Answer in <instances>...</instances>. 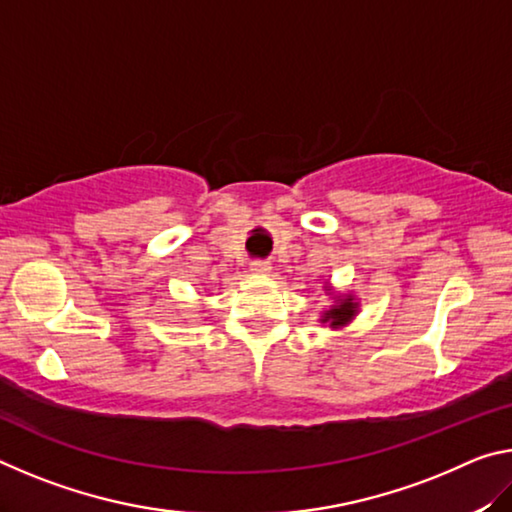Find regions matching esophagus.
<instances>
[{"mask_svg": "<svg viewBox=\"0 0 512 512\" xmlns=\"http://www.w3.org/2000/svg\"><path fill=\"white\" fill-rule=\"evenodd\" d=\"M250 271L255 275H266L271 273V264H268L266 259H253V262H250Z\"/></svg>", "mask_w": 512, "mask_h": 512, "instance_id": "esophagus-1", "label": "esophagus"}]
</instances>
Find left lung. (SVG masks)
Returning a JSON list of instances; mask_svg holds the SVG:
<instances>
[{"instance_id":"obj_1","label":"left lung","mask_w":512,"mask_h":512,"mask_svg":"<svg viewBox=\"0 0 512 512\" xmlns=\"http://www.w3.org/2000/svg\"><path fill=\"white\" fill-rule=\"evenodd\" d=\"M357 309H359V302H354L352 296H339L336 298V305L329 311H325L323 318H320V323H329V327L334 329L343 327L357 316Z\"/></svg>"}]
</instances>
